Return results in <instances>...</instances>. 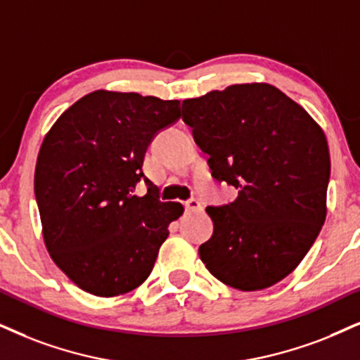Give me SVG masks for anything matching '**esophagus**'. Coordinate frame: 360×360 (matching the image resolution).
Returning a JSON list of instances; mask_svg holds the SVG:
<instances>
[{
	"instance_id": "34e87169",
	"label": "esophagus",
	"mask_w": 360,
	"mask_h": 360,
	"mask_svg": "<svg viewBox=\"0 0 360 360\" xmlns=\"http://www.w3.org/2000/svg\"><path fill=\"white\" fill-rule=\"evenodd\" d=\"M184 207L188 212H195V211H202V204L198 201V199H189V201L184 202Z\"/></svg>"
}]
</instances>
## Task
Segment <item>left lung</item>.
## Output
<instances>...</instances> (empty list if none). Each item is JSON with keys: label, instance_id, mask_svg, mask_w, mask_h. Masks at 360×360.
<instances>
[{"label": "left lung", "instance_id": "8db88e82", "mask_svg": "<svg viewBox=\"0 0 360 360\" xmlns=\"http://www.w3.org/2000/svg\"><path fill=\"white\" fill-rule=\"evenodd\" d=\"M183 121L209 154L212 177L239 191L207 206V271L239 290L277 284L301 264L327 214L329 146L301 104L267 83L227 86L183 103Z\"/></svg>", "mask_w": 360, "mask_h": 360}]
</instances>
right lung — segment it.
I'll list each match as a JSON object with an SVG mask.
<instances>
[{
	"label": "right lung",
	"instance_id": "right-lung-1",
	"mask_svg": "<svg viewBox=\"0 0 360 360\" xmlns=\"http://www.w3.org/2000/svg\"><path fill=\"white\" fill-rule=\"evenodd\" d=\"M179 117L177 99L98 89L44 136L34 169L44 245L79 289L115 297L151 274L167 226L184 207L159 201L143 161L154 136ZM141 179L146 196L134 194Z\"/></svg>",
	"mask_w": 360,
	"mask_h": 360
}]
</instances>
